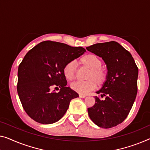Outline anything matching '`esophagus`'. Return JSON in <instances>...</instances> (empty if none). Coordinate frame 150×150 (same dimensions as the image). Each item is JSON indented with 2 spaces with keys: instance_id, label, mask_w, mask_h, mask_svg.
Masks as SVG:
<instances>
[{
  "instance_id": "obj_1",
  "label": "esophagus",
  "mask_w": 150,
  "mask_h": 150,
  "mask_svg": "<svg viewBox=\"0 0 150 150\" xmlns=\"http://www.w3.org/2000/svg\"><path fill=\"white\" fill-rule=\"evenodd\" d=\"M79 97H80V98H86V96L84 95V94H81V93H80V94H79Z\"/></svg>"
}]
</instances>
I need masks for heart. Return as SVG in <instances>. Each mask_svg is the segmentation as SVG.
<instances>
[{"label":"heart","mask_w":150,"mask_h":150,"mask_svg":"<svg viewBox=\"0 0 150 150\" xmlns=\"http://www.w3.org/2000/svg\"><path fill=\"white\" fill-rule=\"evenodd\" d=\"M80 64L89 69L87 81H76L71 84V88L81 94H86L93 90L98 86H102L108 79V72L102 67V61L93 54H86L79 60ZM75 65L74 62H69L63 67V74L67 79L73 80L75 77Z\"/></svg>","instance_id":"heart-1"}]
</instances>
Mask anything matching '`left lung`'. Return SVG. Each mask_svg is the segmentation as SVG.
Listing matches in <instances>:
<instances>
[{
  "mask_svg": "<svg viewBox=\"0 0 150 150\" xmlns=\"http://www.w3.org/2000/svg\"><path fill=\"white\" fill-rule=\"evenodd\" d=\"M102 57L108 69V79L97 91L96 103L88 108L91 120L98 127L112 128L127 117L137 93L138 67L132 55L117 42L93 44L86 48Z\"/></svg>",
  "mask_w": 150,
  "mask_h": 150,
  "instance_id": "8db88e82",
  "label": "left lung"
}]
</instances>
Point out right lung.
Returning a JSON list of instances; mask_svg holds the SVG:
<instances>
[{
    "mask_svg": "<svg viewBox=\"0 0 150 150\" xmlns=\"http://www.w3.org/2000/svg\"><path fill=\"white\" fill-rule=\"evenodd\" d=\"M86 49L57 42L44 41L26 54L18 68L17 93L29 117L41 124H52L63 117L71 100L79 94L69 87L63 74L69 62ZM61 88L59 93L51 91Z\"/></svg>",
    "mask_w": 150,
    "mask_h": 150,
    "instance_id": "right-lung-1",
    "label": "right lung"
}]
</instances>
